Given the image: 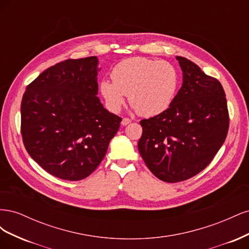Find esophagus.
<instances>
[{
  "mask_svg": "<svg viewBox=\"0 0 249 249\" xmlns=\"http://www.w3.org/2000/svg\"><path fill=\"white\" fill-rule=\"evenodd\" d=\"M132 123V120L130 119V118H123V120H122V125H127L129 124H131Z\"/></svg>",
  "mask_w": 249,
  "mask_h": 249,
  "instance_id": "1",
  "label": "esophagus"
}]
</instances>
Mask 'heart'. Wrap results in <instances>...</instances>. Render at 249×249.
Instances as JSON below:
<instances>
[{
	"label": "heart",
	"instance_id": "obj_1",
	"mask_svg": "<svg viewBox=\"0 0 249 249\" xmlns=\"http://www.w3.org/2000/svg\"><path fill=\"white\" fill-rule=\"evenodd\" d=\"M103 80L100 91L108 109L118 112L127 95L133 109L142 116H156L167 110L177 95L179 77L176 66L164 60L126 58Z\"/></svg>",
	"mask_w": 249,
	"mask_h": 249
}]
</instances>
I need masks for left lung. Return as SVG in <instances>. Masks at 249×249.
Returning a JSON list of instances; mask_svg holds the SVG:
<instances>
[{
  "label": "left lung",
  "mask_w": 249,
  "mask_h": 249,
  "mask_svg": "<svg viewBox=\"0 0 249 249\" xmlns=\"http://www.w3.org/2000/svg\"><path fill=\"white\" fill-rule=\"evenodd\" d=\"M177 60L182 87L167 110L141 120L138 141L148 169L167 183L182 182L205 169L227 138L230 123L220 82L189 59Z\"/></svg>",
  "instance_id": "8db88e82"
}]
</instances>
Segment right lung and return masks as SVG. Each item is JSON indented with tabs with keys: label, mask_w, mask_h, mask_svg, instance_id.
Returning <instances> with one entry per match:
<instances>
[{
	"label": "right lung",
	"mask_w": 249,
	"mask_h": 249,
	"mask_svg": "<svg viewBox=\"0 0 249 249\" xmlns=\"http://www.w3.org/2000/svg\"><path fill=\"white\" fill-rule=\"evenodd\" d=\"M99 59H69L49 67L26 88L21 136L28 154L50 175L87 178L106 155L122 118L97 97Z\"/></svg>",
	"instance_id": "right-lung-1"
}]
</instances>
